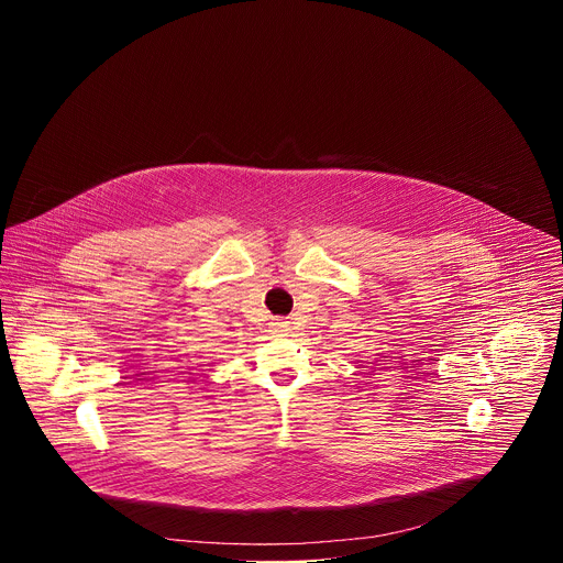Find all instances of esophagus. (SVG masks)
Segmentation results:
<instances>
[{
  "mask_svg": "<svg viewBox=\"0 0 563 563\" xmlns=\"http://www.w3.org/2000/svg\"><path fill=\"white\" fill-rule=\"evenodd\" d=\"M273 331L277 333V335H286V331H288V322L277 321L273 322Z\"/></svg>",
  "mask_w": 563,
  "mask_h": 563,
  "instance_id": "esophagus-1",
  "label": "esophagus"
}]
</instances>
